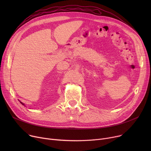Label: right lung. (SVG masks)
Returning <instances> with one entry per match:
<instances>
[{
  "label": "right lung",
  "instance_id": "obj_1",
  "mask_svg": "<svg viewBox=\"0 0 151 151\" xmlns=\"http://www.w3.org/2000/svg\"><path fill=\"white\" fill-rule=\"evenodd\" d=\"M20 101V103H21V104H22V105H24V106H25V105H24V104H23V103H22V102H21V101Z\"/></svg>",
  "mask_w": 151,
  "mask_h": 151
}]
</instances>
